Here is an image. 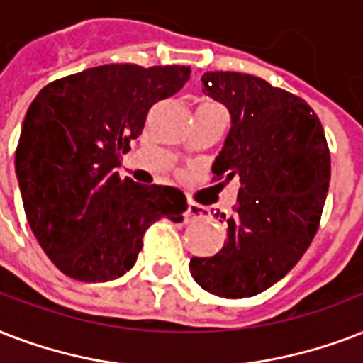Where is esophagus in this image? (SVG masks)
Returning a JSON list of instances; mask_svg holds the SVG:
<instances>
[{
	"mask_svg": "<svg viewBox=\"0 0 363 363\" xmlns=\"http://www.w3.org/2000/svg\"><path fill=\"white\" fill-rule=\"evenodd\" d=\"M206 218V210L195 202H189L187 204V210H185V221H196V220H204Z\"/></svg>",
	"mask_w": 363,
	"mask_h": 363,
	"instance_id": "34e87169",
	"label": "esophagus"
}]
</instances>
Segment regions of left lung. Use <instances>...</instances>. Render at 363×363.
<instances>
[{
  "label": "left lung",
  "instance_id": "left-lung-1",
  "mask_svg": "<svg viewBox=\"0 0 363 363\" xmlns=\"http://www.w3.org/2000/svg\"><path fill=\"white\" fill-rule=\"evenodd\" d=\"M202 92L231 113L212 164L216 178H240L223 248L193 257L195 282L213 296H257L288 274L318 231L330 187L324 128L303 98L238 72H206Z\"/></svg>",
  "mask_w": 363,
  "mask_h": 363
}]
</instances>
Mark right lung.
Here are the masks:
<instances>
[{
	"instance_id": "1",
	"label": "right lung",
	"mask_w": 363,
	"mask_h": 363,
	"mask_svg": "<svg viewBox=\"0 0 363 363\" xmlns=\"http://www.w3.org/2000/svg\"><path fill=\"white\" fill-rule=\"evenodd\" d=\"M189 66L106 64L43 86L22 123L15 168L39 246L69 278L130 271L155 221H182L185 195L121 179L115 168L150 109L187 83Z\"/></svg>"
}]
</instances>
